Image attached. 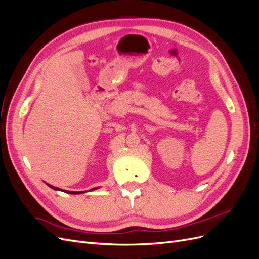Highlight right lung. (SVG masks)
<instances>
[{
    "mask_svg": "<svg viewBox=\"0 0 259 259\" xmlns=\"http://www.w3.org/2000/svg\"><path fill=\"white\" fill-rule=\"evenodd\" d=\"M51 188H53V189H55V190H60L59 188H56V187H54V186H51V185H49ZM94 189H96V188H93L92 190H94ZM68 193H72V194H79V193H82L81 191L80 192H76V191H70V192H68Z\"/></svg>",
    "mask_w": 259,
    "mask_h": 259,
    "instance_id": "right-lung-1",
    "label": "right lung"
}]
</instances>
